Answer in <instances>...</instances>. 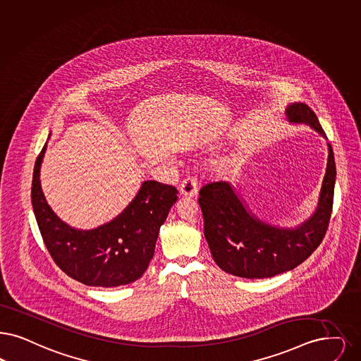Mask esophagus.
<instances>
[{"label": "esophagus", "instance_id": "1", "mask_svg": "<svg viewBox=\"0 0 361 361\" xmlns=\"http://www.w3.org/2000/svg\"><path fill=\"white\" fill-rule=\"evenodd\" d=\"M180 193L185 197H195L197 195V183L195 178L187 177L180 185Z\"/></svg>", "mask_w": 361, "mask_h": 361}]
</instances>
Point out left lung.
I'll use <instances>...</instances> for the list:
<instances>
[{
  "label": "left lung",
  "instance_id": "8db88e82",
  "mask_svg": "<svg viewBox=\"0 0 361 361\" xmlns=\"http://www.w3.org/2000/svg\"><path fill=\"white\" fill-rule=\"evenodd\" d=\"M291 125H306L326 140L316 114L305 103L285 109ZM326 169L314 212L294 227L271 224L260 219L240 193L236 183H212L200 190L204 235L217 266L228 274L260 279L290 271L317 248L331 219L336 184V165L326 142Z\"/></svg>",
  "mask_w": 361,
  "mask_h": 361
}]
</instances>
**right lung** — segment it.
Returning a JSON list of instances; mask_svg holds the SVG:
<instances>
[{
  "instance_id": "right-lung-1",
  "label": "right lung",
  "mask_w": 361,
  "mask_h": 361,
  "mask_svg": "<svg viewBox=\"0 0 361 361\" xmlns=\"http://www.w3.org/2000/svg\"><path fill=\"white\" fill-rule=\"evenodd\" d=\"M45 150L47 144L33 169L32 207L51 257L66 274L87 286L116 288L137 281L154 255L159 227L178 199L177 189L146 180L113 220L91 230L75 228L44 196L40 169Z\"/></svg>"
}]
</instances>
